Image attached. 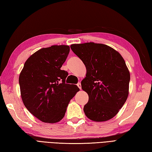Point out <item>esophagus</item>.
<instances>
[{
	"instance_id": "1",
	"label": "esophagus",
	"mask_w": 152,
	"mask_h": 152,
	"mask_svg": "<svg viewBox=\"0 0 152 152\" xmlns=\"http://www.w3.org/2000/svg\"><path fill=\"white\" fill-rule=\"evenodd\" d=\"M77 87H79V89H82V86H81V83H77Z\"/></svg>"
}]
</instances>
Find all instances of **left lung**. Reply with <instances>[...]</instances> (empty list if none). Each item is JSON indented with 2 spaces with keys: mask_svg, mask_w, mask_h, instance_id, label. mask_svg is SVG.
<instances>
[{
  "mask_svg": "<svg viewBox=\"0 0 152 152\" xmlns=\"http://www.w3.org/2000/svg\"><path fill=\"white\" fill-rule=\"evenodd\" d=\"M86 65L82 88L89 95L83 111L87 118L106 121L118 113L128 96L130 75L124 59L107 45L86 43L70 46Z\"/></svg>",
  "mask_w": 152,
  "mask_h": 152,
  "instance_id": "obj_1",
  "label": "left lung"
}]
</instances>
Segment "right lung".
Listing matches in <instances>:
<instances>
[{
  "mask_svg": "<svg viewBox=\"0 0 152 152\" xmlns=\"http://www.w3.org/2000/svg\"><path fill=\"white\" fill-rule=\"evenodd\" d=\"M69 52L67 45L41 48L26 60L20 74L24 105L42 122L61 121L70 100L80 90L76 85L65 83L68 72L61 70Z\"/></svg>",
  "mask_w": 152,
  "mask_h": 152,
  "instance_id": "1",
  "label": "right lung"
}]
</instances>
